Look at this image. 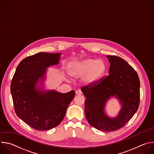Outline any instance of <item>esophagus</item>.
<instances>
[{
  "instance_id": "esophagus-1",
  "label": "esophagus",
  "mask_w": 154,
  "mask_h": 154,
  "mask_svg": "<svg viewBox=\"0 0 154 154\" xmlns=\"http://www.w3.org/2000/svg\"><path fill=\"white\" fill-rule=\"evenodd\" d=\"M75 94H76V95H80L82 94V92L80 90H78L75 91Z\"/></svg>"
}]
</instances>
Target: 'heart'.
<instances>
[{
	"instance_id": "b5f03b06",
	"label": "heart",
	"mask_w": 154,
	"mask_h": 154,
	"mask_svg": "<svg viewBox=\"0 0 154 154\" xmlns=\"http://www.w3.org/2000/svg\"><path fill=\"white\" fill-rule=\"evenodd\" d=\"M108 69L106 62L102 59L86 58L69 63L68 71L69 75L78 78L83 76V82L91 85L99 81Z\"/></svg>"
}]
</instances>
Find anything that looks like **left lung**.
Masks as SVG:
<instances>
[{
	"label": "left lung",
	"mask_w": 154,
	"mask_h": 154,
	"mask_svg": "<svg viewBox=\"0 0 154 154\" xmlns=\"http://www.w3.org/2000/svg\"><path fill=\"white\" fill-rule=\"evenodd\" d=\"M110 63L109 75L92 85L83 86L86 97L85 113L89 124L102 131H115L122 127L135 114L140 104V82L135 69L124 59L107 55ZM116 97L122 108L115 118L105 113L107 100Z\"/></svg>",
	"instance_id": "obj_1"
}]
</instances>
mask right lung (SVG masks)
<instances>
[{
  "mask_svg": "<svg viewBox=\"0 0 154 154\" xmlns=\"http://www.w3.org/2000/svg\"><path fill=\"white\" fill-rule=\"evenodd\" d=\"M61 54L39 52L18 64L11 83L17 116L30 127L45 131L58 125L75 96L72 90L60 93L44 88L48 69L59 64Z\"/></svg>",
  "mask_w": 154,
  "mask_h": 154,
  "instance_id": "obj_1",
  "label": "right lung"
}]
</instances>
